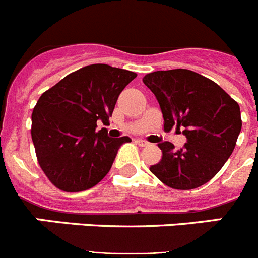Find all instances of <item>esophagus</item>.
<instances>
[{"instance_id":"obj_1","label":"esophagus","mask_w":258,"mask_h":258,"mask_svg":"<svg viewBox=\"0 0 258 258\" xmlns=\"http://www.w3.org/2000/svg\"><path fill=\"white\" fill-rule=\"evenodd\" d=\"M136 142H137V145L141 146V147H145V146H149V142H146V141H143V140H137Z\"/></svg>"}]
</instances>
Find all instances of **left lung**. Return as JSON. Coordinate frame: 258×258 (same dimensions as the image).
<instances>
[{
  "label": "left lung",
  "mask_w": 258,
  "mask_h": 258,
  "mask_svg": "<svg viewBox=\"0 0 258 258\" xmlns=\"http://www.w3.org/2000/svg\"><path fill=\"white\" fill-rule=\"evenodd\" d=\"M143 84L160 104L164 129L182 127L187 140L181 150L159 143L163 156L150 170L175 190L200 187L235 149L241 131L239 104L214 81L183 68L147 74Z\"/></svg>",
  "instance_id": "1"
}]
</instances>
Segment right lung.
<instances>
[{
  "instance_id": "right-lung-1",
  "label": "right lung",
  "mask_w": 258,
  "mask_h": 258,
  "mask_svg": "<svg viewBox=\"0 0 258 258\" xmlns=\"http://www.w3.org/2000/svg\"><path fill=\"white\" fill-rule=\"evenodd\" d=\"M137 77L132 71L90 64L67 75L41 95L32 112L31 136L41 169L56 188L79 192L95 186L129 137L95 132L108 124L120 93Z\"/></svg>"
}]
</instances>
